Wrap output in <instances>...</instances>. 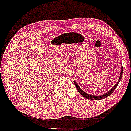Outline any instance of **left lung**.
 I'll list each match as a JSON object with an SVG mask.
<instances>
[{
	"label": "left lung",
	"mask_w": 131,
	"mask_h": 131,
	"mask_svg": "<svg viewBox=\"0 0 131 131\" xmlns=\"http://www.w3.org/2000/svg\"><path fill=\"white\" fill-rule=\"evenodd\" d=\"M122 72H123V69H122V67H121V69L120 77H119V81H118V82H117L116 84H115L113 88L111 89L110 91H109L107 92V93L103 94V95H91V94H89L88 93H86V92H84V91H83L82 89H81L79 86L78 84H77L76 82H75V81H74V84H75V87H76V88H77V91H78V92H79V93L81 94V95H82V96L84 97L87 98V99H91V100H100V99H104V98L107 97L108 96H109V95H110L111 94L114 92V91L115 89L117 88V86L118 84H119V82H120L121 79L122 75Z\"/></svg>",
	"instance_id": "obj_1"
}]
</instances>
